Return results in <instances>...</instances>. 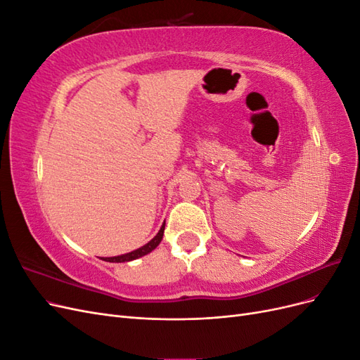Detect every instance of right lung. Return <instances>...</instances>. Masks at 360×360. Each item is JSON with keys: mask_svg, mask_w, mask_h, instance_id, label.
<instances>
[{"mask_svg": "<svg viewBox=\"0 0 360 360\" xmlns=\"http://www.w3.org/2000/svg\"><path fill=\"white\" fill-rule=\"evenodd\" d=\"M163 230H165V224H163V225L160 226L159 233H158L153 238H151V240H150L147 245H144V246H141V248H138V249L132 250V252L123 254V255H118V257L102 258V259H103V261H110V263H126V261H132V259H136V258H139V257H144V255L150 254L151 250H153V249H156V248H158V245L162 242Z\"/></svg>", "mask_w": 360, "mask_h": 360, "instance_id": "add662e5", "label": "right lung"}]
</instances>
